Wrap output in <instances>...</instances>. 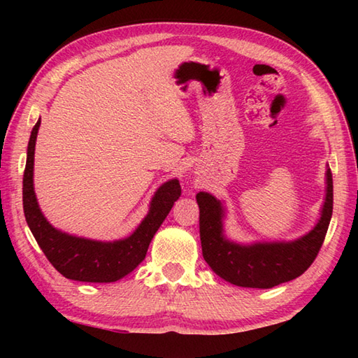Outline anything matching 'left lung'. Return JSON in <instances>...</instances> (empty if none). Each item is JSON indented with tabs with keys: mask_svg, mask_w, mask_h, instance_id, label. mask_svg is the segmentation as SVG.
I'll list each match as a JSON object with an SVG mask.
<instances>
[{
	"mask_svg": "<svg viewBox=\"0 0 358 358\" xmlns=\"http://www.w3.org/2000/svg\"><path fill=\"white\" fill-rule=\"evenodd\" d=\"M326 200L317 226L291 243H258L240 246L223 237V209L215 196L196 194L200 208V240L206 263L217 275L235 286L269 289L300 277L314 263L328 232L334 206L331 169L326 172Z\"/></svg>",
	"mask_w": 358,
	"mask_h": 358,
	"instance_id": "obj_1",
	"label": "left lung"
}]
</instances>
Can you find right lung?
<instances>
[{
  "label": "right lung",
  "instance_id": "1",
  "mask_svg": "<svg viewBox=\"0 0 358 358\" xmlns=\"http://www.w3.org/2000/svg\"><path fill=\"white\" fill-rule=\"evenodd\" d=\"M40 120L30 134L27 162L22 177V208L26 222L45 258L63 277L89 283H112L127 275L146 257L148 248L158 227L181 195L178 180H171L158 189L150 203L148 217L124 240L103 243L78 238L57 231L38 208L34 191V155Z\"/></svg>",
  "mask_w": 358,
  "mask_h": 358
}]
</instances>
